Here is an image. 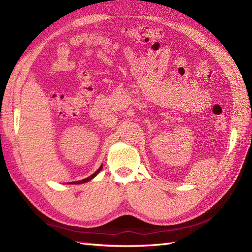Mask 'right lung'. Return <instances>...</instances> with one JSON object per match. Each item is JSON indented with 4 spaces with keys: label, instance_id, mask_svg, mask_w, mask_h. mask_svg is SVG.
I'll use <instances>...</instances> for the list:
<instances>
[{
    "label": "right lung",
    "instance_id": "right-lung-1",
    "mask_svg": "<svg viewBox=\"0 0 252 252\" xmlns=\"http://www.w3.org/2000/svg\"><path fill=\"white\" fill-rule=\"evenodd\" d=\"M102 167L103 166H101L100 167V168H98L94 174H91L90 175V177H88V178H86V179H84V180H82V181H77V182H71V183H69V184H83V183H86V182H88V181H90V180H93L94 177H95V175L98 173V172H100L101 171V169H102Z\"/></svg>",
    "mask_w": 252,
    "mask_h": 252
}]
</instances>
